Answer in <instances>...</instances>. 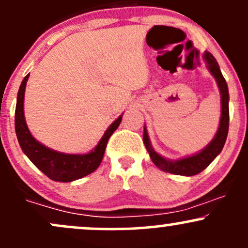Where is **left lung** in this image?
Listing matches in <instances>:
<instances>
[{"label": "left lung", "instance_id": "obj_1", "mask_svg": "<svg viewBox=\"0 0 248 248\" xmlns=\"http://www.w3.org/2000/svg\"><path fill=\"white\" fill-rule=\"evenodd\" d=\"M203 61L205 62L207 69L209 74L215 78L216 84H217L218 91H220L221 98V116L218 128L215 135L204 148L194 153V155H186V157L179 159H169L159 155L157 151H155L152 144H151L150 137H148L147 128L144 126V144L146 146L148 155H150L151 160L155 163V165L161 171L169 172V173L179 174V176H194V174L200 173L201 171L204 170L210 163L217 157L225 146L226 139L228 135V126H229V93L228 85L226 79L221 74L220 66L214 58L212 53L205 51L203 53Z\"/></svg>", "mask_w": 248, "mask_h": 248}]
</instances>
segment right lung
I'll return each mask as SVG.
<instances>
[{
	"label": "right lung",
	"instance_id": "right-lung-1",
	"mask_svg": "<svg viewBox=\"0 0 248 248\" xmlns=\"http://www.w3.org/2000/svg\"><path fill=\"white\" fill-rule=\"evenodd\" d=\"M28 78H30V74L23 78L22 83H21L16 97V108H15V132H16V137L22 152L27 155L28 159L39 170L44 172L52 181L69 183V182H74L90 174L100 166L104 155V151H106L107 142H108L110 135L116 131L117 127L121 124L124 114L117 117L115 121L111 122L98 144L88 153L70 155V153L52 150L38 141L33 137L26 124L23 102H25V91Z\"/></svg>",
	"mask_w": 248,
	"mask_h": 248
}]
</instances>
